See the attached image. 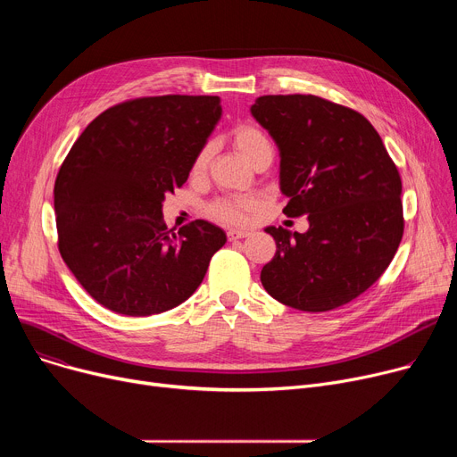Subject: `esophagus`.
<instances>
[{
	"instance_id": "obj_1",
	"label": "esophagus",
	"mask_w": 457,
	"mask_h": 457,
	"mask_svg": "<svg viewBox=\"0 0 457 457\" xmlns=\"http://www.w3.org/2000/svg\"><path fill=\"white\" fill-rule=\"evenodd\" d=\"M248 235H250L248 229H235V228L228 229V238H229V241H237V238H245Z\"/></svg>"
}]
</instances>
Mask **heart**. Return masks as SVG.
Here are the masks:
<instances>
[{
  "label": "heart",
  "instance_id": "b5f03b06",
  "mask_svg": "<svg viewBox=\"0 0 457 457\" xmlns=\"http://www.w3.org/2000/svg\"><path fill=\"white\" fill-rule=\"evenodd\" d=\"M229 142L237 150V154L241 155L248 164H253L262 154L272 152V144L269 137L252 124L237 126L229 133ZM209 159H211V148L205 146L196 155L195 164H192V172L195 174L204 172ZM248 211H250V204L245 200H219L214 202L209 209V212L214 216V219H220L226 222H243L246 219Z\"/></svg>",
  "mask_w": 457,
  "mask_h": 457
}]
</instances>
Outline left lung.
<instances>
[{
	"instance_id": "left-lung-1",
	"label": "left lung",
	"mask_w": 457,
	"mask_h": 457,
	"mask_svg": "<svg viewBox=\"0 0 457 457\" xmlns=\"http://www.w3.org/2000/svg\"><path fill=\"white\" fill-rule=\"evenodd\" d=\"M279 150L287 216L309 229L265 228L276 255L261 283L278 302L320 313L341 307L386 272L403 233L402 181L369 120L311 94L261 96L250 107Z\"/></svg>"
}]
</instances>
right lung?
<instances>
[{"mask_svg": "<svg viewBox=\"0 0 457 457\" xmlns=\"http://www.w3.org/2000/svg\"><path fill=\"white\" fill-rule=\"evenodd\" d=\"M219 96H157L94 118L55 179L59 250L104 307L148 317L183 303L205 278L226 233L196 220L178 233L162 202L181 187L219 124Z\"/></svg>", "mask_w": 457, "mask_h": 457, "instance_id": "obj_1", "label": "right lung"}]
</instances>
